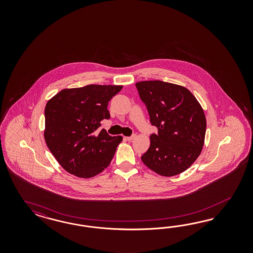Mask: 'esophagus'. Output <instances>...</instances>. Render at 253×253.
<instances>
[{
  "mask_svg": "<svg viewBox=\"0 0 253 253\" xmlns=\"http://www.w3.org/2000/svg\"><path fill=\"white\" fill-rule=\"evenodd\" d=\"M135 138H136V134H132V135H130V136L126 137V139H127L128 141H132V140H134Z\"/></svg>",
  "mask_w": 253,
  "mask_h": 253,
  "instance_id": "1",
  "label": "esophagus"
}]
</instances>
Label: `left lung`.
I'll use <instances>...</instances> for the list:
<instances>
[{
  "label": "left lung",
  "mask_w": 253,
  "mask_h": 253,
  "mask_svg": "<svg viewBox=\"0 0 253 253\" xmlns=\"http://www.w3.org/2000/svg\"><path fill=\"white\" fill-rule=\"evenodd\" d=\"M138 93L158 133L141 160L162 176L177 175L189 168L201 153L206 118L189 90L161 81L140 82Z\"/></svg>",
  "instance_id": "obj_1"
}]
</instances>
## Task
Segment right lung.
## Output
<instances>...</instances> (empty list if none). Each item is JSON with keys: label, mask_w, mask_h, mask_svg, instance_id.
Here are the masks:
<instances>
[{"label": "right lung", "mask_w": 253, "mask_h": 253, "mask_svg": "<svg viewBox=\"0 0 253 253\" xmlns=\"http://www.w3.org/2000/svg\"><path fill=\"white\" fill-rule=\"evenodd\" d=\"M123 89L117 85H86L64 89L47 102L46 145L68 172L91 178L110 164L122 136L100 129L110 118L108 102Z\"/></svg>", "instance_id": "1"}]
</instances>
